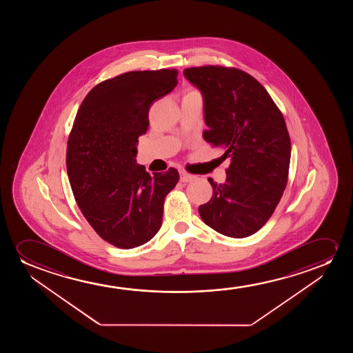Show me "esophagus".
<instances>
[{
	"instance_id": "obj_1",
	"label": "esophagus",
	"mask_w": 353,
	"mask_h": 353,
	"mask_svg": "<svg viewBox=\"0 0 353 353\" xmlns=\"http://www.w3.org/2000/svg\"><path fill=\"white\" fill-rule=\"evenodd\" d=\"M179 174H181V181L182 182H190V181H193L195 177H194L193 174H188L187 171H179Z\"/></svg>"
}]
</instances>
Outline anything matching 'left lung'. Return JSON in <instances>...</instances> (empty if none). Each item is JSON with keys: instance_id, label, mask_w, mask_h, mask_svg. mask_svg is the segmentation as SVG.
Wrapping results in <instances>:
<instances>
[{"instance_id": "left-lung-1", "label": "left lung", "mask_w": 353, "mask_h": 353, "mask_svg": "<svg viewBox=\"0 0 353 353\" xmlns=\"http://www.w3.org/2000/svg\"><path fill=\"white\" fill-rule=\"evenodd\" d=\"M183 73L203 92L205 140L232 160L225 183L208 179L212 198L199 208L200 217L225 236H251L269 221L288 181L285 118L265 88L239 68L208 65Z\"/></svg>"}]
</instances>
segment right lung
Masks as SVG:
<instances>
[{
  "mask_svg": "<svg viewBox=\"0 0 353 353\" xmlns=\"http://www.w3.org/2000/svg\"><path fill=\"white\" fill-rule=\"evenodd\" d=\"M179 71H131L88 92L70 132L68 179L78 208L97 235L130 250L159 232L166 195L179 179L170 168L148 174L135 164L139 137L148 130L153 101L174 90Z\"/></svg>",
  "mask_w": 353,
  "mask_h": 353,
  "instance_id": "add662e5",
  "label": "right lung"
}]
</instances>
